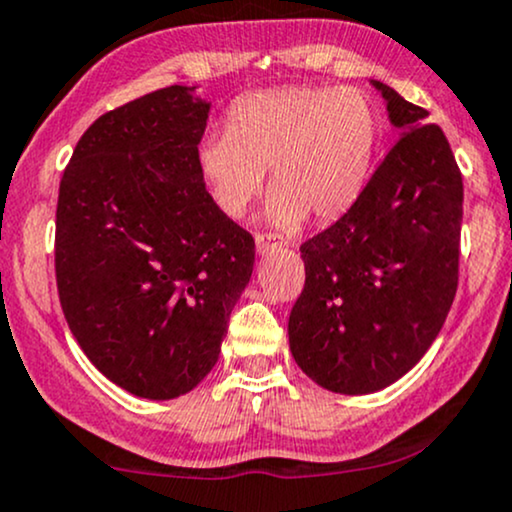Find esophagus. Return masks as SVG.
I'll list each match as a JSON object with an SVG mask.
<instances>
[{"mask_svg": "<svg viewBox=\"0 0 512 512\" xmlns=\"http://www.w3.org/2000/svg\"><path fill=\"white\" fill-rule=\"evenodd\" d=\"M282 246H285V242H282L278 234H263V232L256 234V251H258V256L273 254V251L282 249Z\"/></svg>", "mask_w": 512, "mask_h": 512, "instance_id": "1", "label": "esophagus"}]
</instances>
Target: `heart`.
Instances as JSON below:
<instances>
[{"instance_id": "heart-1", "label": "heart", "mask_w": 512, "mask_h": 512, "mask_svg": "<svg viewBox=\"0 0 512 512\" xmlns=\"http://www.w3.org/2000/svg\"><path fill=\"white\" fill-rule=\"evenodd\" d=\"M376 146V107L359 88L282 86L234 102L225 134L198 146V170L230 218L249 210L268 170L266 218L294 230L306 215L335 220L357 203Z\"/></svg>"}]
</instances>
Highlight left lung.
I'll return each instance as SVG.
<instances>
[{
	"mask_svg": "<svg viewBox=\"0 0 512 512\" xmlns=\"http://www.w3.org/2000/svg\"><path fill=\"white\" fill-rule=\"evenodd\" d=\"M400 131L342 218L302 244L304 290L290 314L294 362L318 386L366 395L412 369L458 292L462 174L429 112L381 81Z\"/></svg>",
	"mask_w": 512,
	"mask_h": 512,
	"instance_id": "1",
	"label": "left lung"
}]
</instances>
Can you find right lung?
I'll use <instances>...</instances> for the list:
<instances>
[{"instance_id":"add662e5","label":"right lung","mask_w":512,"mask_h":512,"mask_svg":"<svg viewBox=\"0 0 512 512\" xmlns=\"http://www.w3.org/2000/svg\"><path fill=\"white\" fill-rule=\"evenodd\" d=\"M208 112L186 86L105 112L59 184L64 318L95 369L138 398H179L208 376L254 270V237L198 170Z\"/></svg>"}]
</instances>
